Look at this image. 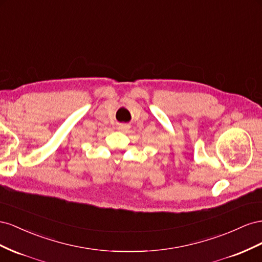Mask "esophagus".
<instances>
[{"label":"esophagus","instance_id":"obj_1","mask_svg":"<svg viewBox=\"0 0 262 262\" xmlns=\"http://www.w3.org/2000/svg\"><path fill=\"white\" fill-rule=\"evenodd\" d=\"M127 128H129V126H128V125L122 124V125H119V126H118V129H121V130H125V129H127Z\"/></svg>","mask_w":262,"mask_h":262}]
</instances>
